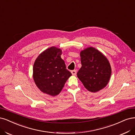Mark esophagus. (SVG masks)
I'll list each match as a JSON object with an SVG mask.
<instances>
[{"label": "esophagus", "instance_id": "1", "mask_svg": "<svg viewBox=\"0 0 135 135\" xmlns=\"http://www.w3.org/2000/svg\"><path fill=\"white\" fill-rule=\"evenodd\" d=\"M71 74H72L73 75H76V71L75 70H72L71 71Z\"/></svg>", "mask_w": 135, "mask_h": 135}]
</instances>
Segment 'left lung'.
I'll use <instances>...</instances> for the list:
<instances>
[{"label": "left lung", "mask_w": 135, "mask_h": 135, "mask_svg": "<svg viewBox=\"0 0 135 135\" xmlns=\"http://www.w3.org/2000/svg\"><path fill=\"white\" fill-rule=\"evenodd\" d=\"M81 67L77 76L87 90L97 92L108 84L111 67L108 59L94 47H88L80 52Z\"/></svg>", "instance_id": "obj_1"}]
</instances>
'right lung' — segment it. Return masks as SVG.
Wrapping results in <instances>:
<instances>
[{
	"instance_id": "obj_1",
	"label": "right lung",
	"mask_w": 135,
	"mask_h": 135,
	"mask_svg": "<svg viewBox=\"0 0 135 135\" xmlns=\"http://www.w3.org/2000/svg\"><path fill=\"white\" fill-rule=\"evenodd\" d=\"M62 51L51 47L39 55L33 68L36 85L42 91L51 96L58 95L71 73L61 58Z\"/></svg>"
}]
</instances>
